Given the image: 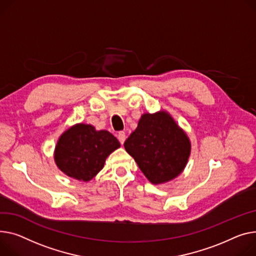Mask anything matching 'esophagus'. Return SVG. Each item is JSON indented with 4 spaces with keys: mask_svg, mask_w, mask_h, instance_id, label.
Masks as SVG:
<instances>
[{
    "mask_svg": "<svg viewBox=\"0 0 256 256\" xmlns=\"http://www.w3.org/2000/svg\"><path fill=\"white\" fill-rule=\"evenodd\" d=\"M117 138H118V140H119V142H120L122 144H124V141H126V132H118V134H117Z\"/></svg>",
    "mask_w": 256,
    "mask_h": 256,
    "instance_id": "1",
    "label": "esophagus"
}]
</instances>
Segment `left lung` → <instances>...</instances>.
Instances as JSON below:
<instances>
[{"label": "left lung", "mask_w": 256, "mask_h": 256, "mask_svg": "<svg viewBox=\"0 0 256 256\" xmlns=\"http://www.w3.org/2000/svg\"><path fill=\"white\" fill-rule=\"evenodd\" d=\"M124 148L145 177L158 185L175 179L184 171L192 143L172 115L160 110L142 114Z\"/></svg>", "instance_id": "8db88e82"}]
</instances>
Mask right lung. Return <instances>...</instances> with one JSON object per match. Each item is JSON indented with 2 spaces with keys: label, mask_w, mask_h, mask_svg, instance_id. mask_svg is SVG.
Returning a JSON list of instances; mask_svg holds the SVG:
<instances>
[{
  "label": "right lung",
  "mask_w": 256,
  "mask_h": 256,
  "mask_svg": "<svg viewBox=\"0 0 256 256\" xmlns=\"http://www.w3.org/2000/svg\"><path fill=\"white\" fill-rule=\"evenodd\" d=\"M120 147L114 136L92 124H76L66 130L54 148V162L68 177L88 182L104 168L106 158Z\"/></svg>",
  "instance_id": "right-lung-1"
}]
</instances>
